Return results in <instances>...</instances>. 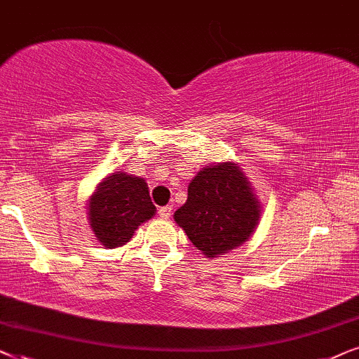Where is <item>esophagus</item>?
Wrapping results in <instances>:
<instances>
[{
  "label": "esophagus",
  "instance_id": "34e87169",
  "mask_svg": "<svg viewBox=\"0 0 359 359\" xmlns=\"http://www.w3.org/2000/svg\"><path fill=\"white\" fill-rule=\"evenodd\" d=\"M159 217L161 218H164V219H167V218H170V215H172V207L170 205H167V207H161L159 208Z\"/></svg>",
  "mask_w": 359,
  "mask_h": 359
}]
</instances>
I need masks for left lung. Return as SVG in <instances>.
Here are the masks:
<instances>
[{
  "label": "left lung",
  "mask_w": 359,
  "mask_h": 359,
  "mask_svg": "<svg viewBox=\"0 0 359 359\" xmlns=\"http://www.w3.org/2000/svg\"><path fill=\"white\" fill-rule=\"evenodd\" d=\"M174 219L192 245L213 259L250 240L259 224L261 202L236 162H218L197 172Z\"/></svg>",
  "instance_id": "left-lung-1"
}]
</instances>
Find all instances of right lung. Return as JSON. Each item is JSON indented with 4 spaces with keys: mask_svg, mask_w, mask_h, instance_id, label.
I'll return each mask as SVG.
<instances>
[{
    "mask_svg": "<svg viewBox=\"0 0 359 359\" xmlns=\"http://www.w3.org/2000/svg\"><path fill=\"white\" fill-rule=\"evenodd\" d=\"M88 223L100 245H126L142 223L156 215L149 187L141 177L114 170L97 185L87 202Z\"/></svg>",
    "mask_w": 359,
    "mask_h": 359,
    "instance_id": "right-lung-1",
    "label": "right lung"
}]
</instances>
